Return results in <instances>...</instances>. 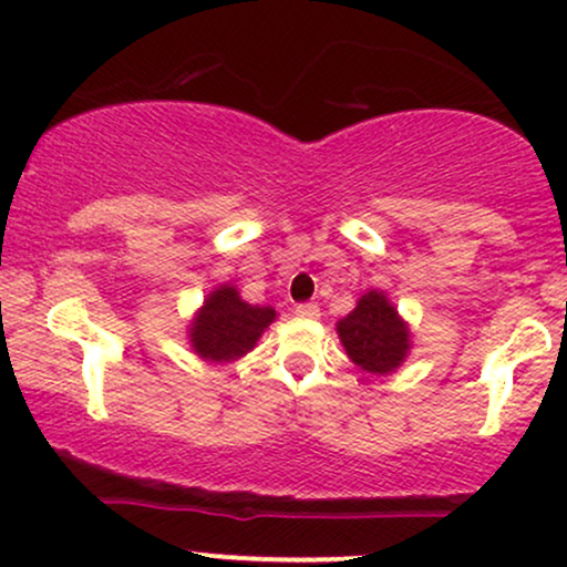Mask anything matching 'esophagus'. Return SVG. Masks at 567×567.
Returning a JSON list of instances; mask_svg holds the SVG:
<instances>
[{
    "label": "esophagus",
    "instance_id": "1",
    "mask_svg": "<svg viewBox=\"0 0 567 567\" xmlns=\"http://www.w3.org/2000/svg\"><path fill=\"white\" fill-rule=\"evenodd\" d=\"M296 315L303 317V320H317V317H320V306H317V303H298Z\"/></svg>",
    "mask_w": 567,
    "mask_h": 567
}]
</instances>
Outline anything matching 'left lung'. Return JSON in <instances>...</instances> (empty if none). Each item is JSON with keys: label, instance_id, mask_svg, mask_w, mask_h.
Here are the masks:
<instances>
[{"label": "left lung", "instance_id": "left-lung-1", "mask_svg": "<svg viewBox=\"0 0 567 567\" xmlns=\"http://www.w3.org/2000/svg\"><path fill=\"white\" fill-rule=\"evenodd\" d=\"M338 336L351 362L368 373H392L410 349L405 322L396 317L386 296L375 290L362 296L357 309L338 322Z\"/></svg>", "mask_w": 567, "mask_h": 567}]
</instances>
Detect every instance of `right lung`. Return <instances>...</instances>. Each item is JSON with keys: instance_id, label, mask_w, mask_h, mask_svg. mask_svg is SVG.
Masks as SVG:
<instances>
[{"instance_id": "obj_1", "label": "right lung", "mask_w": 567, "mask_h": 567, "mask_svg": "<svg viewBox=\"0 0 567 567\" xmlns=\"http://www.w3.org/2000/svg\"><path fill=\"white\" fill-rule=\"evenodd\" d=\"M271 306H250L239 292L224 285L210 292L197 320L192 324V347L199 357L213 362L237 360L256 347L264 328L275 320Z\"/></svg>"}]
</instances>
